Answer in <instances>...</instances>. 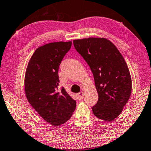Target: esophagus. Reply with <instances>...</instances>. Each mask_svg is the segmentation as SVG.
Masks as SVG:
<instances>
[{"instance_id": "obj_1", "label": "esophagus", "mask_w": 151, "mask_h": 151, "mask_svg": "<svg viewBox=\"0 0 151 151\" xmlns=\"http://www.w3.org/2000/svg\"><path fill=\"white\" fill-rule=\"evenodd\" d=\"M83 95H84L83 92H80L79 93H78L77 94H76L78 100H82L83 99Z\"/></svg>"}]
</instances>
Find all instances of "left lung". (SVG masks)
<instances>
[{
    "label": "left lung",
    "mask_w": 151,
    "mask_h": 151,
    "mask_svg": "<svg viewBox=\"0 0 151 151\" xmlns=\"http://www.w3.org/2000/svg\"><path fill=\"white\" fill-rule=\"evenodd\" d=\"M76 50L89 65L98 94L92 111L98 118L113 121L129 99L132 81L124 58L113 43L104 37L73 40Z\"/></svg>",
    "instance_id": "8db88e82"
}]
</instances>
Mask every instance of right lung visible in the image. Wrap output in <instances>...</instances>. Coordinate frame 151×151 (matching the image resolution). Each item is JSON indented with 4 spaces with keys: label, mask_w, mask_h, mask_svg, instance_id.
<instances>
[{
    "label": "right lung",
    "mask_w": 151,
    "mask_h": 151,
    "mask_svg": "<svg viewBox=\"0 0 151 151\" xmlns=\"http://www.w3.org/2000/svg\"><path fill=\"white\" fill-rule=\"evenodd\" d=\"M71 42L49 43L36 49L24 78L27 100L45 122L59 126L70 118L76 102L63 87L59 90V67Z\"/></svg>",
    "instance_id": "1"
}]
</instances>
